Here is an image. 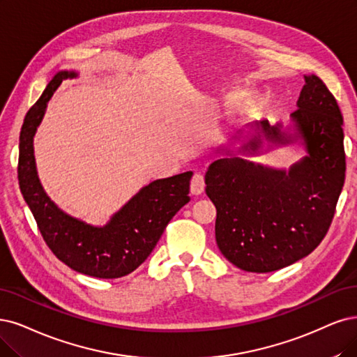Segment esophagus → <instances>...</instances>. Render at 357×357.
Wrapping results in <instances>:
<instances>
[{
	"label": "esophagus",
	"instance_id": "1",
	"mask_svg": "<svg viewBox=\"0 0 357 357\" xmlns=\"http://www.w3.org/2000/svg\"><path fill=\"white\" fill-rule=\"evenodd\" d=\"M204 176L202 174H194L192 179H191V192L194 195H200L204 191Z\"/></svg>",
	"mask_w": 357,
	"mask_h": 357
}]
</instances>
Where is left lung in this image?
I'll list each match as a JSON object with an SVG mask.
<instances>
[{"label": "left lung", "mask_w": 357, "mask_h": 357, "mask_svg": "<svg viewBox=\"0 0 357 357\" xmlns=\"http://www.w3.org/2000/svg\"><path fill=\"white\" fill-rule=\"evenodd\" d=\"M223 144L206 172V194L216 207V243L232 265L266 273L293 265L321 244L344 185L342 116L316 75H305L291 125H248ZM298 142L307 155L284 168L248 161L275 146ZM267 144V149L262 145ZM244 155L240 156L239 154Z\"/></svg>", "instance_id": "left-lung-1"}]
</instances>
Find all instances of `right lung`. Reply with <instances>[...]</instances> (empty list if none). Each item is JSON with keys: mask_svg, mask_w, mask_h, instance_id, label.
<instances>
[{"mask_svg": "<svg viewBox=\"0 0 357 357\" xmlns=\"http://www.w3.org/2000/svg\"><path fill=\"white\" fill-rule=\"evenodd\" d=\"M75 76V70L57 72L26 114L19 142V185L43 238L57 259L79 273L102 280L121 278L145 261L170 219L190 202L192 172L150 182L102 227L63 212L38 178L33 137L56 89L64 79Z\"/></svg>", "mask_w": 357, "mask_h": 357, "instance_id": "add662e5", "label": "right lung"}]
</instances>
